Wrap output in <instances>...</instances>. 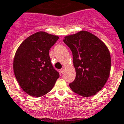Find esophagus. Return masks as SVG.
Returning a JSON list of instances; mask_svg holds the SVG:
<instances>
[{
  "instance_id": "34e87169",
  "label": "esophagus",
  "mask_w": 124,
  "mask_h": 124,
  "mask_svg": "<svg viewBox=\"0 0 124 124\" xmlns=\"http://www.w3.org/2000/svg\"><path fill=\"white\" fill-rule=\"evenodd\" d=\"M60 72H61V73H62V74H63V73H64V69H60Z\"/></svg>"
}]
</instances>
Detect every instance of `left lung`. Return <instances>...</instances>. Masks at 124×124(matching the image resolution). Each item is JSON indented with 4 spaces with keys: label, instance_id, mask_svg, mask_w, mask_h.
Segmentation results:
<instances>
[{
    "label": "left lung",
    "instance_id": "obj_1",
    "mask_svg": "<svg viewBox=\"0 0 124 124\" xmlns=\"http://www.w3.org/2000/svg\"><path fill=\"white\" fill-rule=\"evenodd\" d=\"M72 53L76 78L69 83L72 91L90 97L100 91L109 78L111 56L101 40L87 31L65 36L63 40Z\"/></svg>",
    "mask_w": 124,
    "mask_h": 124
}]
</instances>
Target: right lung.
<instances>
[{
  "instance_id": "right-lung-1",
  "label": "right lung",
  "mask_w": 124,
  "mask_h": 124,
  "mask_svg": "<svg viewBox=\"0 0 124 124\" xmlns=\"http://www.w3.org/2000/svg\"><path fill=\"white\" fill-rule=\"evenodd\" d=\"M59 37L38 32L27 38L15 53L13 69L25 92L39 97L52 90L59 73L53 67L49 50Z\"/></svg>"
}]
</instances>
